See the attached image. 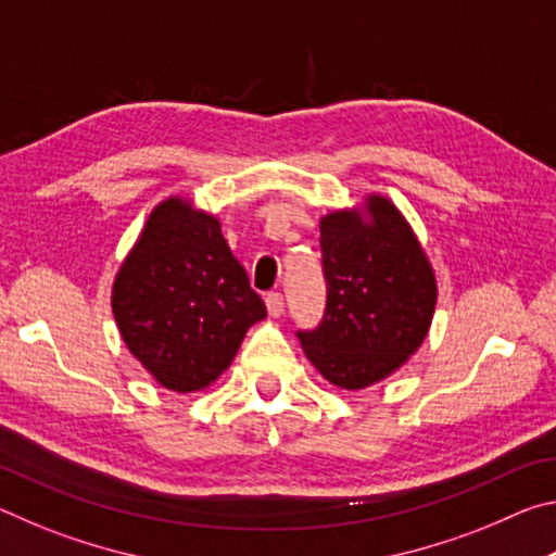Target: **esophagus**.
<instances>
[{"mask_svg": "<svg viewBox=\"0 0 556 556\" xmlns=\"http://www.w3.org/2000/svg\"><path fill=\"white\" fill-rule=\"evenodd\" d=\"M265 304H267L269 316H275V318L285 312V296H281L279 291H269V294L265 296Z\"/></svg>", "mask_w": 556, "mask_h": 556, "instance_id": "1", "label": "esophagus"}]
</instances>
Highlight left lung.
I'll return each mask as SVG.
<instances>
[{
	"mask_svg": "<svg viewBox=\"0 0 556 556\" xmlns=\"http://www.w3.org/2000/svg\"><path fill=\"white\" fill-rule=\"evenodd\" d=\"M321 218L326 308L318 326L296 331L328 382L361 390L407 363L429 331L437 281L409 225L382 199Z\"/></svg>",
	"mask_w": 556,
	"mask_h": 556,
	"instance_id": "obj_1",
	"label": "left lung"
}]
</instances>
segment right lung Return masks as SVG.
I'll return each mask as SVG.
<instances>
[{"mask_svg": "<svg viewBox=\"0 0 556 556\" xmlns=\"http://www.w3.org/2000/svg\"><path fill=\"white\" fill-rule=\"evenodd\" d=\"M122 341L164 388L203 390L267 316L220 223L168 199L149 215L112 287Z\"/></svg>", "mask_w": 556, "mask_h": 556, "instance_id": "1", "label": "right lung"}]
</instances>
